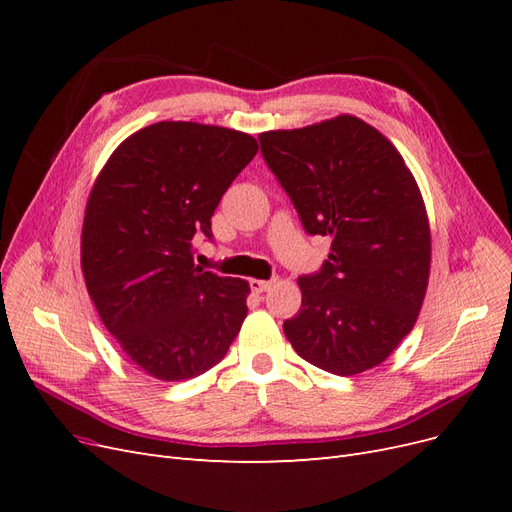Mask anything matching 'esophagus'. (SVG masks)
I'll return each mask as SVG.
<instances>
[{
  "mask_svg": "<svg viewBox=\"0 0 512 512\" xmlns=\"http://www.w3.org/2000/svg\"><path fill=\"white\" fill-rule=\"evenodd\" d=\"M273 284H275V280H252V282H250V288H252L256 294H262V292L271 290Z\"/></svg>",
  "mask_w": 512,
  "mask_h": 512,
  "instance_id": "esophagus-1",
  "label": "esophagus"
}]
</instances>
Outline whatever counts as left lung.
<instances>
[{
    "instance_id": "8db88e82",
    "label": "left lung",
    "mask_w": 512,
    "mask_h": 512,
    "mask_svg": "<svg viewBox=\"0 0 512 512\" xmlns=\"http://www.w3.org/2000/svg\"><path fill=\"white\" fill-rule=\"evenodd\" d=\"M258 141L307 235L331 237L320 271L299 277L288 342L335 376L380 365L412 331L429 280V222L404 158L352 115Z\"/></svg>"
}]
</instances>
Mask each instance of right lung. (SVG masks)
I'll return each instance as SVG.
<instances>
[{"label":"right lung","mask_w":512,"mask_h":512,"mask_svg":"<svg viewBox=\"0 0 512 512\" xmlns=\"http://www.w3.org/2000/svg\"><path fill=\"white\" fill-rule=\"evenodd\" d=\"M250 134L160 121L123 141L89 194L81 265L98 314L149 376L175 382L218 365L247 316V282L194 265L211 215L256 156Z\"/></svg>","instance_id":"add662e5"}]
</instances>
